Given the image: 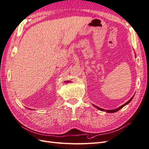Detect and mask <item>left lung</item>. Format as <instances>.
Returning <instances> with one entry per match:
<instances>
[{
	"label": "left lung",
	"instance_id": "1",
	"mask_svg": "<svg viewBox=\"0 0 149 149\" xmlns=\"http://www.w3.org/2000/svg\"><path fill=\"white\" fill-rule=\"evenodd\" d=\"M134 97V96H133ZM133 97H132L130 99V100L127 102H125V104H124L123 105H122L121 106H120L119 107H118V108H117V109H113V110H105V109H102V108H100V107H97V106H95L97 109H100V110H101V111H106V112H110V113H112V112H117V111H118L119 110H120L121 108H123L124 106H125V105H127V104H129L130 101H132V98H133Z\"/></svg>",
	"mask_w": 149,
	"mask_h": 149
}]
</instances>
